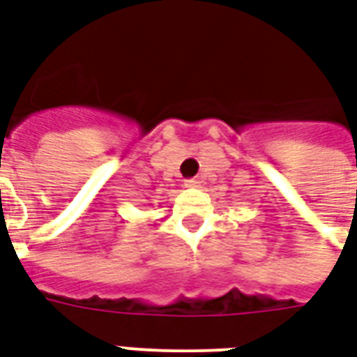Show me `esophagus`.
I'll use <instances>...</instances> for the list:
<instances>
[{
    "instance_id": "34e87169",
    "label": "esophagus",
    "mask_w": 357,
    "mask_h": 357,
    "mask_svg": "<svg viewBox=\"0 0 357 357\" xmlns=\"http://www.w3.org/2000/svg\"><path fill=\"white\" fill-rule=\"evenodd\" d=\"M185 187H189V189H198V187H200V181H198V179H187V181H185Z\"/></svg>"
}]
</instances>
